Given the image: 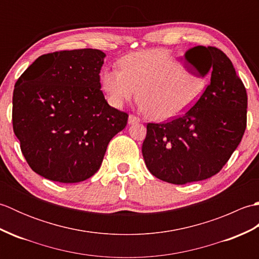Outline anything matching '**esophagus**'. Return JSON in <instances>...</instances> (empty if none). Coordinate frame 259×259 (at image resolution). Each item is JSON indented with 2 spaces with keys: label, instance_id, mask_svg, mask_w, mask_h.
Wrapping results in <instances>:
<instances>
[{
  "label": "esophagus",
  "instance_id": "1",
  "mask_svg": "<svg viewBox=\"0 0 259 259\" xmlns=\"http://www.w3.org/2000/svg\"><path fill=\"white\" fill-rule=\"evenodd\" d=\"M140 122V119L138 117H136L134 114H130L129 118H128V123L129 124H134V123H138Z\"/></svg>",
  "mask_w": 259,
  "mask_h": 259
}]
</instances>
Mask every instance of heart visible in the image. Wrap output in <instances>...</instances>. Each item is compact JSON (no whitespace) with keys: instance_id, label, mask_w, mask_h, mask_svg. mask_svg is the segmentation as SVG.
Listing matches in <instances>:
<instances>
[{"instance_id":"1","label":"heart","mask_w":259,"mask_h":259,"mask_svg":"<svg viewBox=\"0 0 259 259\" xmlns=\"http://www.w3.org/2000/svg\"><path fill=\"white\" fill-rule=\"evenodd\" d=\"M120 69H106L102 90L119 108L135 96L148 118L166 121L179 117L194 106L205 91L203 76L188 72L168 51L150 50L128 54Z\"/></svg>"}]
</instances>
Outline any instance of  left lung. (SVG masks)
<instances>
[{"instance_id":"8db88e82","label":"left lung","mask_w":259,"mask_h":259,"mask_svg":"<svg viewBox=\"0 0 259 259\" xmlns=\"http://www.w3.org/2000/svg\"><path fill=\"white\" fill-rule=\"evenodd\" d=\"M186 61L210 82L184 115L166 123H148L142 144L148 170L158 179L185 185L212 177L243 138L247 93L232 61L213 47L198 46Z\"/></svg>"}]
</instances>
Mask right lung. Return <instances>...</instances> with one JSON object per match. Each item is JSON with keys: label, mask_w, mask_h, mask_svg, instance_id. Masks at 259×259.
Returning <instances> with one entry per match:
<instances>
[{"label": "right lung", "mask_w": 259, "mask_h": 259, "mask_svg": "<svg viewBox=\"0 0 259 259\" xmlns=\"http://www.w3.org/2000/svg\"><path fill=\"white\" fill-rule=\"evenodd\" d=\"M104 58L97 49L45 54L16 81L13 130L25 160L42 177L62 184L90 178L126 125L128 114L110 107L101 91Z\"/></svg>", "instance_id": "obj_1"}]
</instances>
